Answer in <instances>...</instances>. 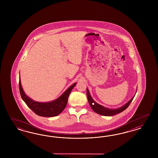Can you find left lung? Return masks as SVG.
Listing matches in <instances>:
<instances>
[{
  "mask_svg": "<svg viewBox=\"0 0 158 158\" xmlns=\"http://www.w3.org/2000/svg\"><path fill=\"white\" fill-rule=\"evenodd\" d=\"M136 92H137V90H136ZM87 99H88L89 103V104L91 106V109L93 110V111H94L96 113L99 114V115L106 116H111L119 114L120 112H122L123 110H125L129 106V105L130 104V103L133 100L135 95L126 104H125L122 106L119 107L118 108H116V109L108 108H106L105 106L100 105L99 104L97 103L92 98L88 89H87Z\"/></svg>",
  "mask_w": 158,
  "mask_h": 158,
  "instance_id": "1",
  "label": "left lung"
}]
</instances>
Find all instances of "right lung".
Returning a JSON list of instances; mask_svg holds the SVG:
<instances>
[{
    "label": "right lung",
    "mask_w": 158,
    "mask_h": 158,
    "mask_svg": "<svg viewBox=\"0 0 158 158\" xmlns=\"http://www.w3.org/2000/svg\"><path fill=\"white\" fill-rule=\"evenodd\" d=\"M76 84L75 83L70 86L57 99L50 102H40L32 100L25 94L21 86L20 77L19 78V92L22 99L36 115L43 117H54L62 112L66 107L69 94Z\"/></svg>",
    "instance_id": "1"
}]
</instances>
